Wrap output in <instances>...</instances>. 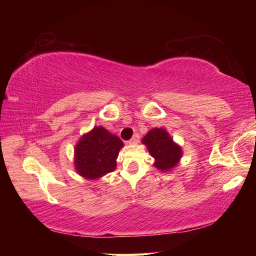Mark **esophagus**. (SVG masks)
<instances>
[{"label": "esophagus", "instance_id": "obj_1", "mask_svg": "<svg viewBox=\"0 0 256 256\" xmlns=\"http://www.w3.org/2000/svg\"><path fill=\"white\" fill-rule=\"evenodd\" d=\"M138 140H140V136H138V134H134V136H133V138H131V140H128V144H138Z\"/></svg>", "mask_w": 256, "mask_h": 256}]
</instances>
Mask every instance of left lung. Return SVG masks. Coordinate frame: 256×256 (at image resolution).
I'll list each match as a JSON object with an SVG mask.
<instances>
[{"instance_id":"obj_1","label":"left lung","mask_w":256,"mask_h":256,"mask_svg":"<svg viewBox=\"0 0 256 256\" xmlns=\"http://www.w3.org/2000/svg\"><path fill=\"white\" fill-rule=\"evenodd\" d=\"M150 154L156 159L154 166L160 170H170L180 159L182 150L172 142L164 128H152L142 138Z\"/></svg>"}]
</instances>
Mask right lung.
<instances>
[{
    "mask_svg": "<svg viewBox=\"0 0 256 256\" xmlns=\"http://www.w3.org/2000/svg\"><path fill=\"white\" fill-rule=\"evenodd\" d=\"M123 141L102 126L82 136L76 146V172L86 178H98L116 168Z\"/></svg>",
    "mask_w": 256,
    "mask_h": 256,
    "instance_id": "add662e5",
    "label": "right lung"
}]
</instances>
